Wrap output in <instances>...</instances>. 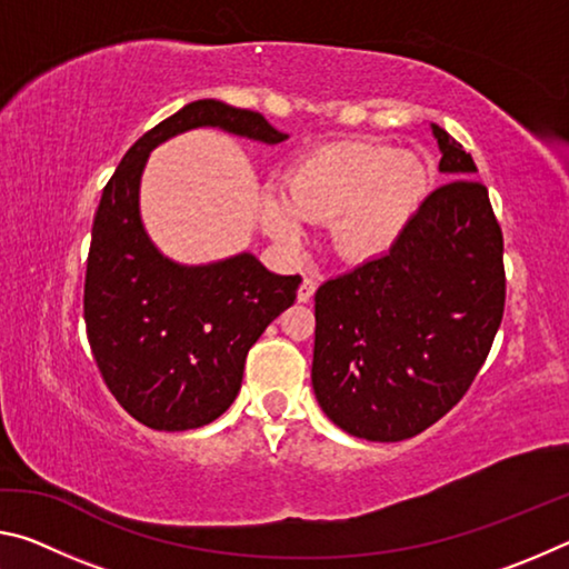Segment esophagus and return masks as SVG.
I'll list each match as a JSON object with an SVG mask.
<instances>
[{
	"label": "esophagus",
	"mask_w": 569,
	"mask_h": 569,
	"mask_svg": "<svg viewBox=\"0 0 569 569\" xmlns=\"http://www.w3.org/2000/svg\"><path fill=\"white\" fill-rule=\"evenodd\" d=\"M316 288H319V281H316V278L313 276H306L303 278V283L301 286H298V301H301V303H308V301H311V298H313V293H316Z\"/></svg>",
	"instance_id": "34e87169"
}]
</instances>
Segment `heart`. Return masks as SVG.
<instances>
[{"label": "heart", "instance_id": "b5f03b06", "mask_svg": "<svg viewBox=\"0 0 569 569\" xmlns=\"http://www.w3.org/2000/svg\"><path fill=\"white\" fill-rule=\"evenodd\" d=\"M431 186L427 162L409 152L331 142L303 150L286 170L283 190L261 192V220L273 238L296 240L303 220L331 223L343 258L379 256L409 226Z\"/></svg>", "mask_w": 569, "mask_h": 569}]
</instances>
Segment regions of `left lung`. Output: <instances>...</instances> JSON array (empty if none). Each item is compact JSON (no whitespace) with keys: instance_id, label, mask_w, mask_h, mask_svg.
<instances>
[{"instance_id":"left-lung-1","label":"left lung","mask_w":569,"mask_h":569,"mask_svg":"<svg viewBox=\"0 0 569 569\" xmlns=\"http://www.w3.org/2000/svg\"><path fill=\"white\" fill-rule=\"evenodd\" d=\"M439 170L387 253L316 291L311 381L336 427L369 441L421 435L457 407L505 313V240L469 152L439 124Z\"/></svg>"}]
</instances>
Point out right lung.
Here are the masks:
<instances>
[{"label": "right lung", "instance_id": "1", "mask_svg": "<svg viewBox=\"0 0 569 569\" xmlns=\"http://www.w3.org/2000/svg\"><path fill=\"white\" fill-rule=\"evenodd\" d=\"M192 128L266 146L288 138L261 112L196 100L142 134L102 190L84 276L88 341L112 397L158 431L206 427L236 401L250 346L301 286L250 253L180 266L152 246L140 220L142 168L152 148Z\"/></svg>", "mask_w": 569, "mask_h": 569}]
</instances>
